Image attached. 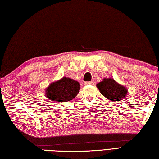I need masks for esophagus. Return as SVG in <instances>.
<instances>
[{
  "label": "esophagus",
  "instance_id": "obj_1",
  "mask_svg": "<svg viewBox=\"0 0 159 159\" xmlns=\"http://www.w3.org/2000/svg\"><path fill=\"white\" fill-rule=\"evenodd\" d=\"M84 85H92L93 84V82H85L84 83Z\"/></svg>",
  "mask_w": 159,
  "mask_h": 159
}]
</instances>
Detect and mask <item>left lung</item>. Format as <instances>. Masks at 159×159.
<instances>
[{"label": "left lung", "instance_id": "8db88e82", "mask_svg": "<svg viewBox=\"0 0 159 159\" xmlns=\"http://www.w3.org/2000/svg\"><path fill=\"white\" fill-rule=\"evenodd\" d=\"M96 86L102 95L110 101H121L127 94L126 89L111 78L104 79L103 81L97 84Z\"/></svg>", "mask_w": 159, "mask_h": 159}]
</instances>
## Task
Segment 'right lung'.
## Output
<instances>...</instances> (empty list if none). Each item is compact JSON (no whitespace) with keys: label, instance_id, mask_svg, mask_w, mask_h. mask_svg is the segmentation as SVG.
<instances>
[{"label":"right lung","instance_id":"obj_1","mask_svg":"<svg viewBox=\"0 0 159 159\" xmlns=\"http://www.w3.org/2000/svg\"><path fill=\"white\" fill-rule=\"evenodd\" d=\"M80 89L79 82L70 78L63 77L49 86L47 89L46 96L50 101L67 102L77 95Z\"/></svg>","mask_w":159,"mask_h":159}]
</instances>
